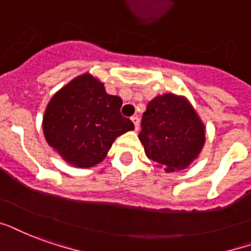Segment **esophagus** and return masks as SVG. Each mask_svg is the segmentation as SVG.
<instances>
[{"mask_svg": "<svg viewBox=\"0 0 251 251\" xmlns=\"http://www.w3.org/2000/svg\"><path fill=\"white\" fill-rule=\"evenodd\" d=\"M131 120H132L133 126H135V131H139V127H140V120H139V118L137 116H132Z\"/></svg>", "mask_w": 251, "mask_h": 251, "instance_id": "1", "label": "esophagus"}]
</instances>
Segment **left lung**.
<instances>
[{"label":"left lung","mask_w":251,"mask_h":251,"mask_svg":"<svg viewBox=\"0 0 251 251\" xmlns=\"http://www.w3.org/2000/svg\"><path fill=\"white\" fill-rule=\"evenodd\" d=\"M205 132L204 122L188 98L168 92L148 103L139 140L147 157L159 168L178 172L199 159L206 141Z\"/></svg>","instance_id":"8db88e82"}]
</instances>
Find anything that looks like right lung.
Here are the masks:
<instances>
[{
    "label": "right lung",
    "mask_w": 251,
    "mask_h": 251,
    "mask_svg": "<svg viewBox=\"0 0 251 251\" xmlns=\"http://www.w3.org/2000/svg\"><path fill=\"white\" fill-rule=\"evenodd\" d=\"M122 104L120 98L105 92L100 79L90 73L79 75L47 103L42 120L47 144L73 167H95L116 137L135 128L120 114Z\"/></svg>",
    "instance_id": "obj_1"
}]
</instances>
